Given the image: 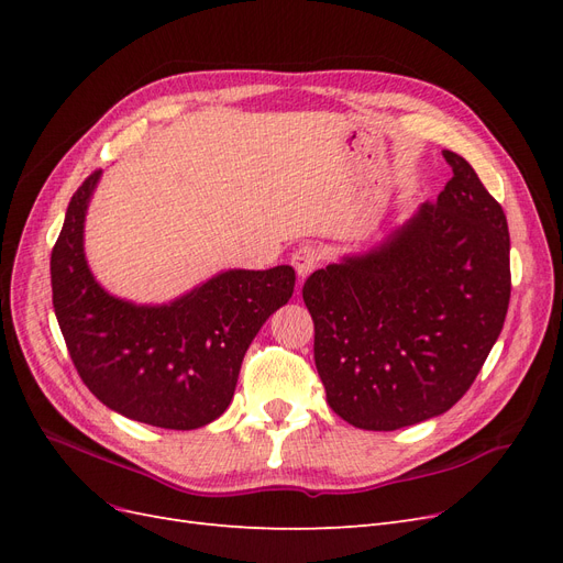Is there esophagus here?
<instances>
[{"label":"esophagus","mask_w":563,"mask_h":563,"mask_svg":"<svg viewBox=\"0 0 563 563\" xmlns=\"http://www.w3.org/2000/svg\"><path fill=\"white\" fill-rule=\"evenodd\" d=\"M319 263H321V251L312 244H305V246L296 249V253L291 255V265L298 272V279L310 277Z\"/></svg>","instance_id":"34e87169"}]
</instances>
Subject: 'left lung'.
Segmentation results:
<instances>
[{
  "label": "left lung",
  "mask_w": 563,
  "mask_h": 563,
  "mask_svg": "<svg viewBox=\"0 0 563 563\" xmlns=\"http://www.w3.org/2000/svg\"><path fill=\"white\" fill-rule=\"evenodd\" d=\"M453 178L366 253L312 272L302 300L333 411L391 432L446 413L503 331L509 232L500 203L451 150Z\"/></svg>",
  "instance_id": "left-lung-1"
}]
</instances>
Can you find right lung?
Masks as SVG:
<instances>
[{
	"instance_id": "1",
	"label": "right lung",
	"mask_w": 563,
	"mask_h": 563,
	"mask_svg": "<svg viewBox=\"0 0 563 563\" xmlns=\"http://www.w3.org/2000/svg\"><path fill=\"white\" fill-rule=\"evenodd\" d=\"M100 174L73 195L51 251L65 345L84 385L112 411L164 430L203 428L225 413L251 340L294 296L296 272L228 269L164 305L117 298L84 255V220Z\"/></svg>"
}]
</instances>
